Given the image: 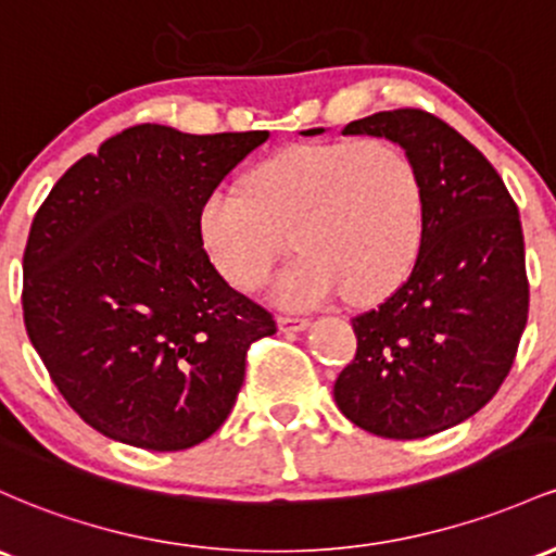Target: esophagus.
<instances>
[{"label": "esophagus", "mask_w": 556, "mask_h": 556, "mask_svg": "<svg viewBox=\"0 0 556 556\" xmlns=\"http://www.w3.org/2000/svg\"><path fill=\"white\" fill-rule=\"evenodd\" d=\"M277 325L282 332H301V329L308 327L306 316H290V314H279Z\"/></svg>", "instance_id": "1"}]
</instances>
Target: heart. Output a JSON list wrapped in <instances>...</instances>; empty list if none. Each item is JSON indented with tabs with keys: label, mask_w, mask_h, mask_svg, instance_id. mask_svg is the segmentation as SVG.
Here are the masks:
<instances>
[{
	"label": "heart",
	"mask_w": 556,
	"mask_h": 556,
	"mask_svg": "<svg viewBox=\"0 0 556 556\" xmlns=\"http://www.w3.org/2000/svg\"><path fill=\"white\" fill-rule=\"evenodd\" d=\"M425 198L417 168L399 144H292L258 163L245 192L213 189L200 205V240L231 288L266 282L292 245L301 250L279 274L282 306L325 303L343 288L351 303L386 295L406 277L422 242Z\"/></svg>",
	"instance_id": "b5f03b06"
}]
</instances>
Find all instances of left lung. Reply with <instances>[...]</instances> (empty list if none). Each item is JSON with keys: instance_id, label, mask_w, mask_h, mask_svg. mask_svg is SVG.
<instances>
[{"instance_id": "obj_1", "label": "left lung", "mask_w": 556, "mask_h": 556, "mask_svg": "<svg viewBox=\"0 0 556 556\" xmlns=\"http://www.w3.org/2000/svg\"><path fill=\"white\" fill-rule=\"evenodd\" d=\"M343 134L404 148L425 222L406 282L353 319L356 356L334 401L380 438L435 435L480 412L515 364L530 301L520 213L483 152L427 110H382Z\"/></svg>"}]
</instances>
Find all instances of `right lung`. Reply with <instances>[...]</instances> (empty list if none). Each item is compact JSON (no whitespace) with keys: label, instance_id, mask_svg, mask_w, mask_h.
I'll return each instance as SVG.
<instances>
[{"label":"right lung","instance_id":"add662e5","mask_svg":"<svg viewBox=\"0 0 556 556\" xmlns=\"http://www.w3.org/2000/svg\"><path fill=\"white\" fill-rule=\"evenodd\" d=\"M268 131L139 124L60 176L23 253V321L63 399L113 441L192 448L229 417L264 306L224 282L200 205Z\"/></svg>","mask_w":556,"mask_h":556}]
</instances>
